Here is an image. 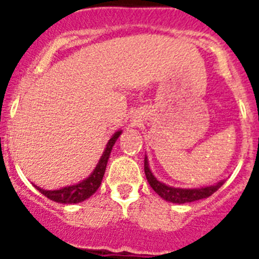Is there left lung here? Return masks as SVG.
<instances>
[{
	"label": "left lung",
	"mask_w": 259,
	"mask_h": 259,
	"mask_svg": "<svg viewBox=\"0 0 259 259\" xmlns=\"http://www.w3.org/2000/svg\"><path fill=\"white\" fill-rule=\"evenodd\" d=\"M144 170H145L146 179L148 183L150 184L155 193L158 196H161L163 200L168 201L172 203H187V202H193V201L202 200V198L210 197L214 192L218 191L223 185L224 180L217 183L214 185H209V187H201V188H174L170 185L164 184V183L157 180L154 175H153L152 170L149 167V162L148 158L145 157L144 159Z\"/></svg>",
	"instance_id": "left-lung-1"
}]
</instances>
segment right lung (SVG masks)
I'll return each mask as SVG.
<instances>
[{"label":"right lung","instance_id":"right-lung-1","mask_svg":"<svg viewBox=\"0 0 259 259\" xmlns=\"http://www.w3.org/2000/svg\"><path fill=\"white\" fill-rule=\"evenodd\" d=\"M120 134H122V130H120V131H116L115 134L111 136L109 143L106 144V148H105L97 166H96L93 172L91 174L87 179L81 180V182L77 183V184L68 185V187L56 189V191H47V189H41L40 187L35 185L36 189H37L40 193L44 194V196H47L49 200L56 201V202L59 203H79L81 202V201H85L87 198L91 197V196L100 188L102 178H104L105 170H106V164L107 161H109L110 153H111L114 144L118 140V137L120 136Z\"/></svg>","mask_w":259,"mask_h":259}]
</instances>
